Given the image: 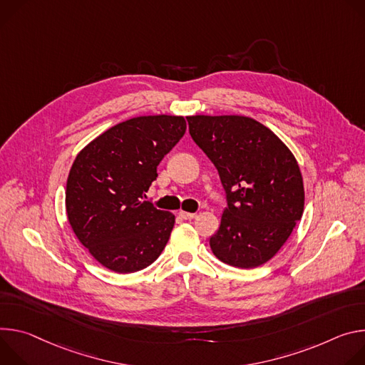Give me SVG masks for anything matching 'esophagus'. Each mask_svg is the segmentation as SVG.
Here are the masks:
<instances>
[{
    "mask_svg": "<svg viewBox=\"0 0 365 365\" xmlns=\"http://www.w3.org/2000/svg\"><path fill=\"white\" fill-rule=\"evenodd\" d=\"M178 215H180V217L184 219V220H191V219H194V217L197 216L195 213H188V212H184V210H180Z\"/></svg>",
    "mask_w": 365,
    "mask_h": 365,
    "instance_id": "1",
    "label": "esophagus"
}]
</instances>
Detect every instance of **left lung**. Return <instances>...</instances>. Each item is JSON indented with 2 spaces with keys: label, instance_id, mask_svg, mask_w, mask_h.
<instances>
[{
  "label": "left lung",
  "instance_id": "obj_1",
  "mask_svg": "<svg viewBox=\"0 0 365 365\" xmlns=\"http://www.w3.org/2000/svg\"><path fill=\"white\" fill-rule=\"evenodd\" d=\"M192 140L213 162L227 207L210 237L225 264L255 268L286 244L304 210V187L292 150L245 115H188Z\"/></svg>",
  "mask_w": 365,
  "mask_h": 365
}]
</instances>
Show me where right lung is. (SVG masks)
<instances>
[{"instance_id": "add662e5", "label": "right lung", "mask_w": 365, "mask_h": 365, "mask_svg": "<svg viewBox=\"0 0 365 365\" xmlns=\"http://www.w3.org/2000/svg\"><path fill=\"white\" fill-rule=\"evenodd\" d=\"M185 129L182 115L133 117L76 155L66 181L68 220L81 244L106 268L136 272L164 251L175 216L145 198L159 162Z\"/></svg>"}]
</instances>
